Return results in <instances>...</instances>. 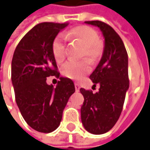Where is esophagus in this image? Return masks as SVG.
Returning <instances> with one entry per match:
<instances>
[{
	"label": "esophagus",
	"mask_w": 150,
	"mask_h": 150,
	"mask_svg": "<svg viewBox=\"0 0 150 150\" xmlns=\"http://www.w3.org/2000/svg\"><path fill=\"white\" fill-rule=\"evenodd\" d=\"M75 90H76V91L78 92V91H79V88H80V87H79V83H75Z\"/></svg>",
	"instance_id": "34e87169"
}]
</instances>
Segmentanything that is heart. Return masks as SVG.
<instances>
[{
    "instance_id": "heart-1",
    "label": "heart",
    "mask_w": 150,
    "mask_h": 150,
    "mask_svg": "<svg viewBox=\"0 0 150 150\" xmlns=\"http://www.w3.org/2000/svg\"><path fill=\"white\" fill-rule=\"evenodd\" d=\"M67 37H66L65 36ZM67 38H75L84 46V55L89 59L96 58L100 53L101 46L98 33L88 26H78L65 34H59L53 42L52 53L56 61L62 62L67 57ZM90 71L86 62L70 60L62 67V74L73 79H80Z\"/></svg>"
}]
</instances>
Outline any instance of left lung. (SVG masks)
<instances>
[{"label": "left lung", "mask_w": 150, "mask_h": 150, "mask_svg": "<svg viewBox=\"0 0 150 150\" xmlns=\"http://www.w3.org/2000/svg\"><path fill=\"white\" fill-rule=\"evenodd\" d=\"M100 28L104 38V47L100 62L89 78L99 84L98 91L80 88L83 103L81 121L84 129L91 134L101 135L110 131L122 113L129 88L128 56L122 38L108 24L99 20L86 21Z\"/></svg>", "instance_id": "left-lung-1"}]
</instances>
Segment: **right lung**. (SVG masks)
<instances>
[{
  "mask_svg": "<svg viewBox=\"0 0 150 150\" xmlns=\"http://www.w3.org/2000/svg\"><path fill=\"white\" fill-rule=\"evenodd\" d=\"M68 24H37L20 40L11 62V81L15 101L24 121L42 133L55 131L63 110L75 91L69 78L60 77L52 53L54 39ZM49 76L59 78L56 88L46 83Z\"/></svg>",
  "mask_w": 150,
  "mask_h": 150,
  "instance_id": "obj_1",
  "label": "right lung"
}]
</instances>
